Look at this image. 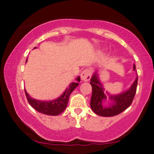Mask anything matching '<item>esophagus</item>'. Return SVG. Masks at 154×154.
<instances>
[{"instance_id":"1","label":"esophagus","mask_w":154,"mask_h":154,"mask_svg":"<svg viewBox=\"0 0 154 154\" xmlns=\"http://www.w3.org/2000/svg\"><path fill=\"white\" fill-rule=\"evenodd\" d=\"M91 74H92V71H91V69H89V68L85 69L81 73V79L84 82H88V81H89L91 79Z\"/></svg>"}]
</instances>
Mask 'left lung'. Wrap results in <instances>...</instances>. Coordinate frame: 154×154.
Instances as JSON below:
<instances>
[{"mask_svg": "<svg viewBox=\"0 0 154 154\" xmlns=\"http://www.w3.org/2000/svg\"><path fill=\"white\" fill-rule=\"evenodd\" d=\"M135 69L133 65V70ZM91 85L92 86V96L91 99V108L94 113L103 117H112L124 112L132 103L134 97L136 93L138 78L136 77L133 84L128 91L118 95H110L109 99L112 103L109 106L103 105L106 100V96L104 94V88L102 86L98 79L97 72L93 75L91 79ZM109 94L108 93H106Z\"/></svg>", "mask_w": 154, "mask_h": 154, "instance_id": "1", "label": "left lung"}]
</instances>
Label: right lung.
Returning a JSON list of instances; mask_svg holds the SVG:
<instances>
[{"label": "right lung", "mask_w": 154, "mask_h": 154, "mask_svg": "<svg viewBox=\"0 0 154 154\" xmlns=\"http://www.w3.org/2000/svg\"><path fill=\"white\" fill-rule=\"evenodd\" d=\"M34 48H36V47ZM27 60H26V61H27ZM76 81V82L71 83L69 88H66V91L63 92V94L60 97H58L56 100H51V101H41V100H37L31 98L25 90L26 97H27L29 104L37 112L44 114V115H51V116L58 115L61 114L67 106L69 95L79 85V82H80V77H78Z\"/></svg>", "instance_id": "1"}]
</instances>
